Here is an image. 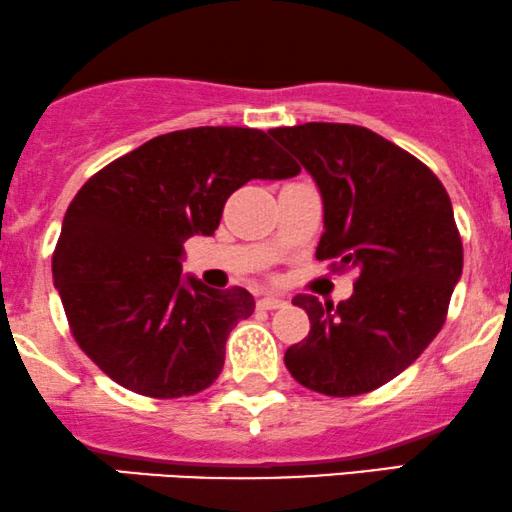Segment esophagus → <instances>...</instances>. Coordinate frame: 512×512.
<instances>
[{"mask_svg": "<svg viewBox=\"0 0 512 512\" xmlns=\"http://www.w3.org/2000/svg\"><path fill=\"white\" fill-rule=\"evenodd\" d=\"M285 304V299L278 297V294H263V297L258 299V306H261V309H280V306Z\"/></svg>", "mask_w": 512, "mask_h": 512, "instance_id": "34e87169", "label": "esophagus"}]
</instances>
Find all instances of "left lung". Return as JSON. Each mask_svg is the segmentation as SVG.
<instances>
[{"label":"left lung","instance_id":"left-lung-1","mask_svg":"<svg viewBox=\"0 0 512 512\" xmlns=\"http://www.w3.org/2000/svg\"><path fill=\"white\" fill-rule=\"evenodd\" d=\"M302 162L323 198L318 261L357 270L350 299L333 306L297 294L309 335L285 352L294 381L350 398L381 388L443 328L462 275V242L448 191L424 162L354 124L270 129Z\"/></svg>","mask_w":512,"mask_h":512}]
</instances>
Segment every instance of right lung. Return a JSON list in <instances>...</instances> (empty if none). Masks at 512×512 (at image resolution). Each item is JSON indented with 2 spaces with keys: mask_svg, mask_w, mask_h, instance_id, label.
Listing matches in <instances>:
<instances>
[{
  "mask_svg": "<svg viewBox=\"0 0 512 512\" xmlns=\"http://www.w3.org/2000/svg\"><path fill=\"white\" fill-rule=\"evenodd\" d=\"M294 174L299 165L266 131L242 126L155 136L93 174L66 210L52 256L78 347L138 395L208 388L227 335L256 302L244 287L213 290L182 275L184 242L218 230L239 186Z\"/></svg>",
  "mask_w": 512,
  "mask_h": 512,
  "instance_id": "1",
  "label": "right lung"
}]
</instances>
